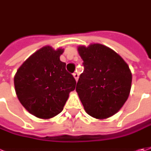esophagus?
<instances>
[{"label":"esophagus","mask_w":151,"mask_h":151,"mask_svg":"<svg viewBox=\"0 0 151 151\" xmlns=\"http://www.w3.org/2000/svg\"><path fill=\"white\" fill-rule=\"evenodd\" d=\"M73 76H74V77H75V79H76V81H77L78 78H79V74H78V73H74Z\"/></svg>","instance_id":"obj_1"}]
</instances>
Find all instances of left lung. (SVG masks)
I'll return each instance as SVG.
<instances>
[{"label": "left lung", "mask_w": 151, "mask_h": 151, "mask_svg": "<svg viewBox=\"0 0 151 151\" xmlns=\"http://www.w3.org/2000/svg\"><path fill=\"white\" fill-rule=\"evenodd\" d=\"M84 70L76 92L88 115L106 119L115 115L129 96L132 75L128 65L113 50L101 44L79 46Z\"/></svg>", "instance_id": "1"}]
</instances>
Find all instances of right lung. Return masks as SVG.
Listing matches in <instances>:
<instances>
[{
    "label": "right lung",
    "instance_id": "1",
    "mask_svg": "<svg viewBox=\"0 0 151 151\" xmlns=\"http://www.w3.org/2000/svg\"><path fill=\"white\" fill-rule=\"evenodd\" d=\"M63 49L45 46L18 69L15 89L21 105L33 116L49 119L60 113L76 81L60 61Z\"/></svg>",
    "mask_w": 151,
    "mask_h": 151
}]
</instances>
